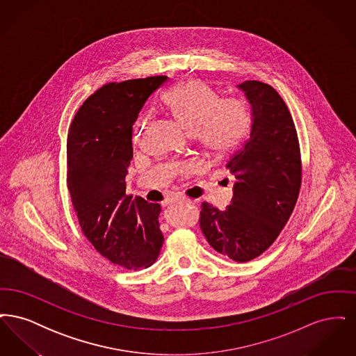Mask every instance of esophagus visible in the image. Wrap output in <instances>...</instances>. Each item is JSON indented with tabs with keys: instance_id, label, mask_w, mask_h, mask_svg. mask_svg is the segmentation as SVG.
<instances>
[{
	"instance_id": "obj_1",
	"label": "esophagus",
	"mask_w": 356,
	"mask_h": 356,
	"mask_svg": "<svg viewBox=\"0 0 356 356\" xmlns=\"http://www.w3.org/2000/svg\"><path fill=\"white\" fill-rule=\"evenodd\" d=\"M181 203H191L189 200L183 199V197H172L168 200V204H181Z\"/></svg>"
}]
</instances>
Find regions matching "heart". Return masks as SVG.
I'll list each match as a JSON object with an SVG mask.
<instances>
[{
	"instance_id": "b5f03b06",
	"label": "heart",
	"mask_w": 356,
	"mask_h": 356,
	"mask_svg": "<svg viewBox=\"0 0 356 356\" xmlns=\"http://www.w3.org/2000/svg\"><path fill=\"white\" fill-rule=\"evenodd\" d=\"M163 109L186 132L193 134L208 157L221 159L235 151L247 137L252 124L250 104L241 97H220L212 85L189 79L163 96ZM140 116L135 136L144 128Z\"/></svg>"
}]
</instances>
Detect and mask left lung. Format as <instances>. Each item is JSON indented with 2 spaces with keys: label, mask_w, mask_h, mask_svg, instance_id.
I'll use <instances>...</instances> for the list:
<instances>
[{
  "label": "left lung",
  "mask_w": 356,
  "mask_h": 356,
  "mask_svg": "<svg viewBox=\"0 0 356 356\" xmlns=\"http://www.w3.org/2000/svg\"><path fill=\"white\" fill-rule=\"evenodd\" d=\"M251 104V134L227 163L235 176L231 204H202L200 228L209 245L238 263L263 254L284 228L299 196L302 160L286 102L271 85H237Z\"/></svg>",
  "instance_id": "1"
}]
</instances>
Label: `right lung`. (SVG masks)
I'll return each instance as SVG.
<instances>
[{"mask_svg": "<svg viewBox=\"0 0 356 356\" xmlns=\"http://www.w3.org/2000/svg\"><path fill=\"white\" fill-rule=\"evenodd\" d=\"M167 76L109 83L89 96L70 124L67 183L84 236L113 264L148 268L163 247L160 204L125 193L132 127Z\"/></svg>", "mask_w": 356, "mask_h": 356, "instance_id": "1", "label": "right lung"}]
</instances>
